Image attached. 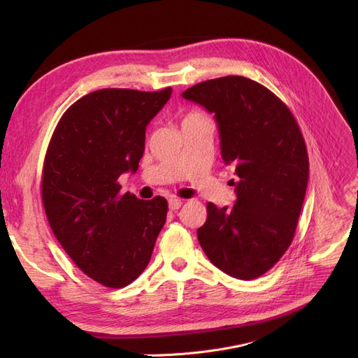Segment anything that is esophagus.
Here are the masks:
<instances>
[{
    "instance_id": "obj_1",
    "label": "esophagus",
    "mask_w": 358,
    "mask_h": 358,
    "mask_svg": "<svg viewBox=\"0 0 358 358\" xmlns=\"http://www.w3.org/2000/svg\"><path fill=\"white\" fill-rule=\"evenodd\" d=\"M180 206H182V200L180 199H170L169 200V208L171 210H178Z\"/></svg>"
}]
</instances>
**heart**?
Masks as SVG:
<instances>
[{
  "mask_svg": "<svg viewBox=\"0 0 358 358\" xmlns=\"http://www.w3.org/2000/svg\"><path fill=\"white\" fill-rule=\"evenodd\" d=\"M197 117H203V115L201 113H196V112H192V113H188L185 117H183V122H187V121H191V119H197Z\"/></svg>",
  "mask_w": 358,
  "mask_h": 358,
  "instance_id": "heart-1",
  "label": "heart"
}]
</instances>
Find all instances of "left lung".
<instances>
[{"mask_svg":"<svg viewBox=\"0 0 358 358\" xmlns=\"http://www.w3.org/2000/svg\"><path fill=\"white\" fill-rule=\"evenodd\" d=\"M182 96L213 113L222 159L237 175L231 209L206 206L201 249L224 273L255 279L294 237L309 178L305 140L287 104L243 76L197 83Z\"/></svg>","mask_w":358,"mask_h":358,"instance_id":"left-lung-1","label":"left lung"}]
</instances>
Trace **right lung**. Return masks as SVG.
Listing matches in <instances>:
<instances>
[{"label": "right lung", "mask_w": 358, "mask_h": 358, "mask_svg": "<svg viewBox=\"0 0 358 358\" xmlns=\"http://www.w3.org/2000/svg\"><path fill=\"white\" fill-rule=\"evenodd\" d=\"M170 95L171 88L94 91L69 107L48 146L41 199L50 229L74 264L104 287L137 279L164 227L167 200L122 194L117 179L137 171L146 127Z\"/></svg>", "instance_id": "add662e5"}]
</instances>
